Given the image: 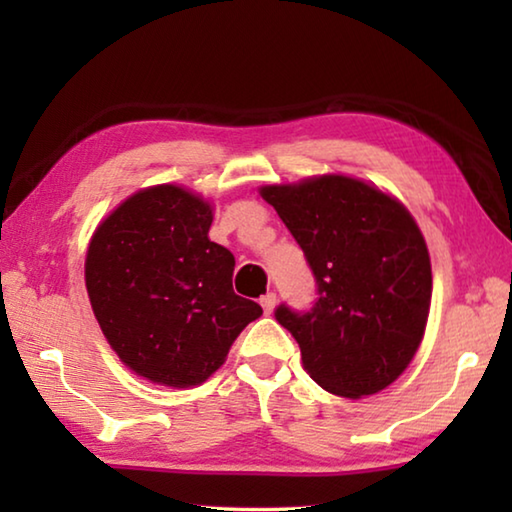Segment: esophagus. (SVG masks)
I'll return each mask as SVG.
<instances>
[{"label": "esophagus", "instance_id": "34e87169", "mask_svg": "<svg viewBox=\"0 0 512 512\" xmlns=\"http://www.w3.org/2000/svg\"><path fill=\"white\" fill-rule=\"evenodd\" d=\"M275 300H277V296H275L273 291H271V293H266V296L259 298V305H262L264 314H271V311L275 309Z\"/></svg>", "mask_w": 512, "mask_h": 512}]
</instances>
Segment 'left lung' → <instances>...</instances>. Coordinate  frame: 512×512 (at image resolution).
I'll return each mask as SVG.
<instances>
[{
	"label": "left lung",
	"instance_id": "obj_1",
	"mask_svg": "<svg viewBox=\"0 0 512 512\" xmlns=\"http://www.w3.org/2000/svg\"><path fill=\"white\" fill-rule=\"evenodd\" d=\"M262 198L291 230L311 273L314 307L275 309L325 391L375 395L409 366L431 305L429 250L409 210L348 176L266 185Z\"/></svg>",
	"mask_w": 512,
	"mask_h": 512
}]
</instances>
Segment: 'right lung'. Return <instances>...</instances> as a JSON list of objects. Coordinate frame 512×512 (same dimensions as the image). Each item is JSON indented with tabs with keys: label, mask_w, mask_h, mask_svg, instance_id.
Returning a JSON list of instances; mask_svg holds the SVG:
<instances>
[{
	"label": "right lung",
	"mask_w": 512,
	"mask_h": 512,
	"mask_svg": "<svg viewBox=\"0 0 512 512\" xmlns=\"http://www.w3.org/2000/svg\"><path fill=\"white\" fill-rule=\"evenodd\" d=\"M212 207L176 185L126 198L92 235L85 287L101 332L135 375L198 386L262 316L232 291L235 257L207 237Z\"/></svg>",
	"instance_id": "right-lung-1"
}]
</instances>
